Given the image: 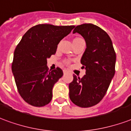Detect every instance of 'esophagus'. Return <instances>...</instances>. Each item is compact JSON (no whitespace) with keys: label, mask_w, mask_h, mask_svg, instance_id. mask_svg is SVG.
Here are the masks:
<instances>
[{"label":"esophagus","mask_w":131,"mask_h":131,"mask_svg":"<svg viewBox=\"0 0 131 131\" xmlns=\"http://www.w3.org/2000/svg\"><path fill=\"white\" fill-rule=\"evenodd\" d=\"M67 72H68L67 70H64V71H63L64 73H67Z\"/></svg>","instance_id":"34e87169"}]
</instances>
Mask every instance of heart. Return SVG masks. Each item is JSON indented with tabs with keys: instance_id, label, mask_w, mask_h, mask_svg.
I'll use <instances>...</instances> for the list:
<instances>
[{
	"instance_id": "1",
	"label": "heart",
	"mask_w": 131,
	"mask_h": 131,
	"mask_svg": "<svg viewBox=\"0 0 131 131\" xmlns=\"http://www.w3.org/2000/svg\"><path fill=\"white\" fill-rule=\"evenodd\" d=\"M82 38H75L73 39V41H75V40H81Z\"/></svg>"
}]
</instances>
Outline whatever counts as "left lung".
<instances>
[{
	"instance_id": "obj_1",
	"label": "left lung",
	"mask_w": 131,
	"mask_h": 131,
	"mask_svg": "<svg viewBox=\"0 0 131 131\" xmlns=\"http://www.w3.org/2000/svg\"><path fill=\"white\" fill-rule=\"evenodd\" d=\"M86 42L85 51L81 58L86 75L82 78L73 75L69 84V97L75 105L87 108L98 104L107 91L115 75L116 54L107 33L93 24L75 27Z\"/></svg>"
}]
</instances>
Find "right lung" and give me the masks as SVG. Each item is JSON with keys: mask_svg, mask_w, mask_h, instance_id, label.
<instances>
[{"mask_svg": "<svg viewBox=\"0 0 131 131\" xmlns=\"http://www.w3.org/2000/svg\"><path fill=\"white\" fill-rule=\"evenodd\" d=\"M74 27L42 24L24 34L14 51L12 70L19 94L26 102L40 107L51 102L53 87L63 72L58 67L49 71L47 58Z\"/></svg>", "mask_w": 131, "mask_h": 131, "instance_id": "add662e5", "label": "right lung"}]
</instances>
